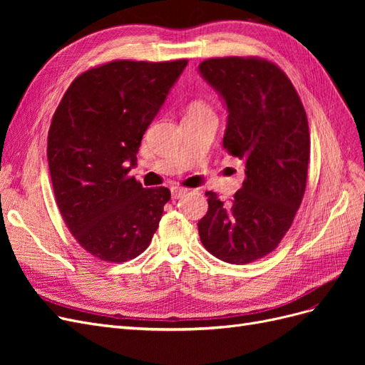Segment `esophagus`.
<instances>
[{
	"label": "esophagus",
	"mask_w": 365,
	"mask_h": 365,
	"mask_svg": "<svg viewBox=\"0 0 365 365\" xmlns=\"http://www.w3.org/2000/svg\"><path fill=\"white\" fill-rule=\"evenodd\" d=\"M170 193H172L173 200H180L181 196H184L187 193V189H182V187H172Z\"/></svg>",
	"instance_id": "1"
}]
</instances>
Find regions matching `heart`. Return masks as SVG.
Returning <instances> with one entry per match:
<instances>
[{
  "label": "heart",
  "mask_w": 365,
  "mask_h": 365,
  "mask_svg": "<svg viewBox=\"0 0 365 365\" xmlns=\"http://www.w3.org/2000/svg\"><path fill=\"white\" fill-rule=\"evenodd\" d=\"M187 114L193 115H205V114H213V108L207 101L202 98H196L189 106H187Z\"/></svg>",
  "instance_id": "obj_1"
}]
</instances>
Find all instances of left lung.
<instances>
[{"label": "left lung", "mask_w": 365, "mask_h": 365, "mask_svg": "<svg viewBox=\"0 0 365 365\" xmlns=\"http://www.w3.org/2000/svg\"><path fill=\"white\" fill-rule=\"evenodd\" d=\"M200 73L227 105L222 146L244 161L245 180L230 202L207 192L197 230L215 257L251 263L277 248L302 204L311 155L306 111L289 77L267 59L212 58Z\"/></svg>", "instance_id": "left-lung-1"}]
</instances>
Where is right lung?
Instances as JSON below:
<instances>
[{"label":"right lung","mask_w":365,"mask_h":365,"mask_svg":"<svg viewBox=\"0 0 365 365\" xmlns=\"http://www.w3.org/2000/svg\"><path fill=\"white\" fill-rule=\"evenodd\" d=\"M185 65L187 59L98 65L76 77L54 111L47 145L54 197L74 239L97 259H135L158 228L170 190L143 189L128 173Z\"/></svg>","instance_id":"add662e5"}]
</instances>
